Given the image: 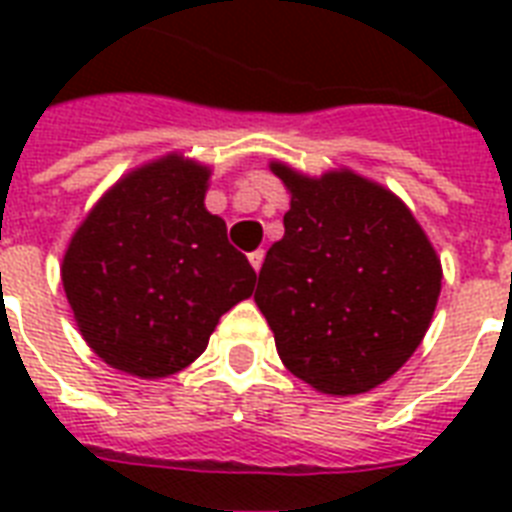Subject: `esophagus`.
<instances>
[{"mask_svg":"<svg viewBox=\"0 0 512 512\" xmlns=\"http://www.w3.org/2000/svg\"><path fill=\"white\" fill-rule=\"evenodd\" d=\"M263 260H265L263 249H255V252H249V263H252V268H255V271H260Z\"/></svg>","mask_w":512,"mask_h":512,"instance_id":"34e87169","label":"esophagus"}]
</instances>
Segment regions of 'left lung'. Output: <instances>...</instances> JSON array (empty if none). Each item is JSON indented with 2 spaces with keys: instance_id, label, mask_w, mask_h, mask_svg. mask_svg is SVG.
I'll return each instance as SVG.
<instances>
[{
  "instance_id": "8db88e82",
  "label": "left lung",
  "mask_w": 512,
  "mask_h": 512,
  "mask_svg": "<svg viewBox=\"0 0 512 512\" xmlns=\"http://www.w3.org/2000/svg\"><path fill=\"white\" fill-rule=\"evenodd\" d=\"M284 239L260 268L255 303L289 372L321 393H366L396 374L430 327L441 260L414 215L353 172L319 180L284 164Z\"/></svg>"
}]
</instances>
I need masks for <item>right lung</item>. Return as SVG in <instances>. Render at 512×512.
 Returning a JSON list of instances; mask_svg holds the SVG:
<instances>
[{
    "label": "right lung",
    "mask_w": 512,
    "mask_h": 512,
    "mask_svg": "<svg viewBox=\"0 0 512 512\" xmlns=\"http://www.w3.org/2000/svg\"><path fill=\"white\" fill-rule=\"evenodd\" d=\"M207 177L177 154L146 164L95 204L68 244V303L114 369L146 380L180 372L255 289V268L204 207Z\"/></svg>",
    "instance_id": "right-lung-1"
}]
</instances>
